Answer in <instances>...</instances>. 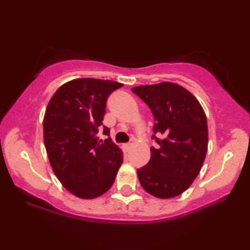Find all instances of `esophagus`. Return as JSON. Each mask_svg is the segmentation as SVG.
<instances>
[{
    "label": "esophagus",
    "instance_id": "34e87169",
    "mask_svg": "<svg viewBox=\"0 0 250 250\" xmlns=\"http://www.w3.org/2000/svg\"><path fill=\"white\" fill-rule=\"evenodd\" d=\"M131 146H132L131 143H125V145H123V148H124L125 151H128V150L131 149Z\"/></svg>",
    "mask_w": 250,
    "mask_h": 250
}]
</instances>
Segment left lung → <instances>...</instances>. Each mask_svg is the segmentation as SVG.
<instances>
[{"instance_id": "left-lung-1", "label": "left lung", "mask_w": 250, "mask_h": 250, "mask_svg": "<svg viewBox=\"0 0 250 250\" xmlns=\"http://www.w3.org/2000/svg\"><path fill=\"white\" fill-rule=\"evenodd\" d=\"M155 117L157 143L151 157L138 169L140 183L146 192L167 199L184 192L199 174L208 146V128L199 101L180 85L163 82L133 87Z\"/></svg>"}]
</instances>
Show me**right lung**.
I'll use <instances>...</instances> for the list:
<instances>
[{"mask_svg":"<svg viewBox=\"0 0 250 250\" xmlns=\"http://www.w3.org/2000/svg\"><path fill=\"white\" fill-rule=\"evenodd\" d=\"M122 86L114 81L80 78L58 88L47 104L43 134L51 167L62 186L83 199L107 192L123 163L122 150L102 124L107 99ZM101 125L108 136L104 144L96 136Z\"/></svg>","mask_w":250,"mask_h":250,"instance_id":"1","label":"right lung"}]
</instances>
